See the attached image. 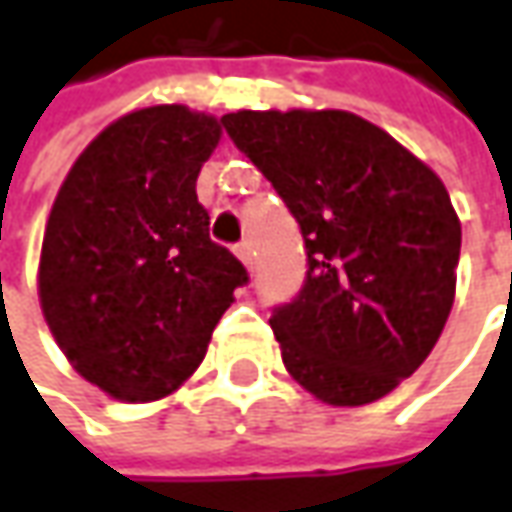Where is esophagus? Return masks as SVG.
I'll return each instance as SVG.
<instances>
[{
	"mask_svg": "<svg viewBox=\"0 0 512 512\" xmlns=\"http://www.w3.org/2000/svg\"><path fill=\"white\" fill-rule=\"evenodd\" d=\"M235 255L240 257V263H243L249 272L255 269V252H252V243H249V240H243V243H238V246H235Z\"/></svg>",
	"mask_w": 512,
	"mask_h": 512,
	"instance_id": "obj_1",
	"label": "esophagus"
}]
</instances>
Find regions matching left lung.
<instances>
[{
    "label": "left lung",
    "instance_id": "8db88e82",
    "mask_svg": "<svg viewBox=\"0 0 512 512\" xmlns=\"http://www.w3.org/2000/svg\"><path fill=\"white\" fill-rule=\"evenodd\" d=\"M229 138L300 223L309 272L272 311L286 371L328 405L411 377L448 323L462 223L439 175L345 110H238Z\"/></svg>",
    "mask_w": 512,
    "mask_h": 512
}]
</instances>
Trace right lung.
<instances>
[{
	"label": "right lung",
	"instance_id": "1",
	"mask_svg": "<svg viewBox=\"0 0 512 512\" xmlns=\"http://www.w3.org/2000/svg\"><path fill=\"white\" fill-rule=\"evenodd\" d=\"M221 121L184 104L121 115L87 144L47 218L39 300L87 382L152 402L201 365L212 331L249 280L209 240L195 181Z\"/></svg>",
	"mask_w": 512,
	"mask_h": 512
}]
</instances>
